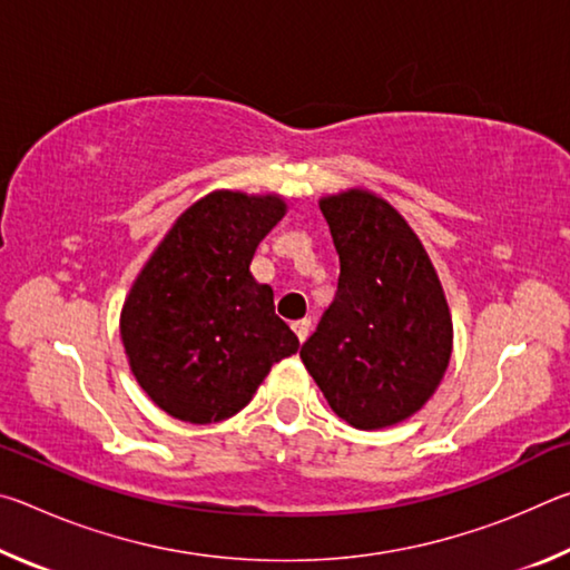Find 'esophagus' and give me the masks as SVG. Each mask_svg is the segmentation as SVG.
Segmentation results:
<instances>
[{
	"label": "esophagus",
	"mask_w": 570,
	"mask_h": 570,
	"mask_svg": "<svg viewBox=\"0 0 570 570\" xmlns=\"http://www.w3.org/2000/svg\"><path fill=\"white\" fill-rule=\"evenodd\" d=\"M292 330L296 332L298 342H306L308 332H312V320H298V322H294V324H292Z\"/></svg>",
	"instance_id": "esophagus-1"
}]
</instances>
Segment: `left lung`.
<instances>
[{
	"label": "left lung",
	"mask_w": 570,
	"mask_h": 570,
	"mask_svg": "<svg viewBox=\"0 0 570 570\" xmlns=\"http://www.w3.org/2000/svg\"><path fill=\"white\" fill-rule=\"evenodd\" d=\"M340 254V284L304 366L356 430H382L424 407L445 377L452 316L440 276L407 220L377 193L320 198Z\"/></svg>",
	"instance_id": "left-lung-1"
}]
</instances>
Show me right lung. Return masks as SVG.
<instances>
[{
  "instance_id": "add662e5",
  "label": "right lung",
  "mask_w": 570,
  "mask_h": 570,
  "mask_svg": "<svg viewBox=\"0 0 570 570\" xmlns=\"http://www.w3.org/2000/svg\"><path fill=\"white\" fill-rule=\"evenodd\" d=\"M278 193L214 190L188 206L135 276L120 312L132 377L170 417H234L298 350L250 258L278 220Z\"/></svg>"
}]
</instances>
